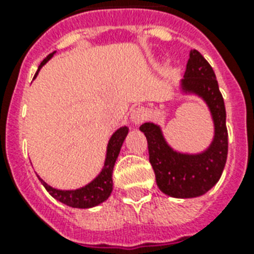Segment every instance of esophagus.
<instances>
[{
    "label": "esophagus",
    "mask_w": 254,
    "mask_h": 254,
    "mask_svg": "<svg viewBox=\"0 0 254 254\" xmlns=\"http://www.w3.org/2000/svg\"><path fill=\"white\" fill-rule=\"evenodd\" d=\"M147 117H149V111L143 107L135 108L134 111H133V113H131V121L134 124L143 123Z\"/></svg>",
    "instance_id": "obj_1"
}]
</instances>
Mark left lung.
<instances>
[{
  "instance_id": "obj_1",
  "label": "left lung",
  "mask_w": 254,
  "mask_h": 254,
  "mask_svg": "<svg viewBox=\"0 0 254 254\" xmlns=\"http://www.w3.org/2000/svg\"><path fill=\"white\" fill-rule=\"evenodd\" d=\"M183 89L201 96L208 104L215 123V138L208 150L197 155L174 151L163 139L159 127L146 123L139 127L147 139L149 161L163 193L174 197L200 196L220 179L228 154L225 105L212 67L197 50L190 53Z\"/></svg>"
}]
</instances>
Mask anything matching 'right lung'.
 I'll list each match as a JSON object with an SVG mask.
<instances>
[{
  "label": "right lung",
  "mask_w": 254,
  "mask_h": 254,
  "mask_svg": "<svg viewBox=\"0 0 254 254\" xmlns=\"http://www.w3.org/2000/svg\"><path fill=\"white\" fill-rule=\"evenodd\" d=\"M54 55L50 54L43 59L39 68L42 65H45L47 61L51 59ZM38 68V71H39ZM127 127H120L119 130L116 131L115 134L112 135L108 143V151H107V159L104 163V169L101 170V173L99 174V177L93 179L89 185L81 187V189L73 190V191H62V190L53 189L51 186H49L45 181H42L39 178V181L42 182V185L45 186V189L50 192V195L55 197L57 200L62 201L63 204H67L73 208H91L95 205L103 203L104 200H107L113 189V181H112V173H113V167H115V162L117 157H119L120 149L123 146V142L125 137L127 134Z\"/></svg>",
  "instance_id": "1"
}]
</instances>
